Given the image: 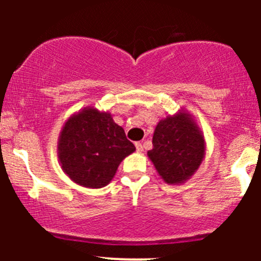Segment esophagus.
Returning a JSON list of instances; mask_svg holds the SVG:
<instances>
[{"label": "esophagus", "mask_w": 261, "mask_h": 261, "mask_svg": "<svg viewBox=\"0 0 261 261\" xmlns=\"http://www.w3.org/2000/svg\"><path fill=\"white\" fill-rule=\"evenodd\" d=\"M135 146H136V151L141 152L144 150V146H143V144H141V143H136Z\"/></svg>", "instance_id": "1"}]
</instances>
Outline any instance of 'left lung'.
<instances>
[{
	"label": "left lung",
	"mask_w": 261,
	"mask_h": 261,
	"mask_svg": "<svg viewBox=\"0 0 261 261\" xmlns=\"http://www.w3.org/2000/svg\"><path fill=\"white\" fill-rule=\"evenodd\" d=\"M147 155L168 184L183 183L203 160V136L186 112L169 116L155 127L152 149Z\"/></svg>",
	"instance_id": "1"
}]
</instances>
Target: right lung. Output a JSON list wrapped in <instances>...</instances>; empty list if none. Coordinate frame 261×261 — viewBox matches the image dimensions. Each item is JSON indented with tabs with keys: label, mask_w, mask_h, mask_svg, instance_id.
Returning a JSON list of instances; mask_svg holds the SVG:
<instances>
[{
	"label": "right lung",
	"mask_w": 261,
	"mask_h": 261,
	"mask_svg": "<svg viewBox=\"0 0 261 261\" xmlns=\"http://www.w3.org/2000/svg\"><path fill=\"white\" fill-rule=\"evenodd\" d=\"M135 151L111 115L84 109L67 121L60 133L58 158L65 174L87 188H102L120 163Z\"/></svg>",
	"instance_id": "obj_1"
}]
</instances>
